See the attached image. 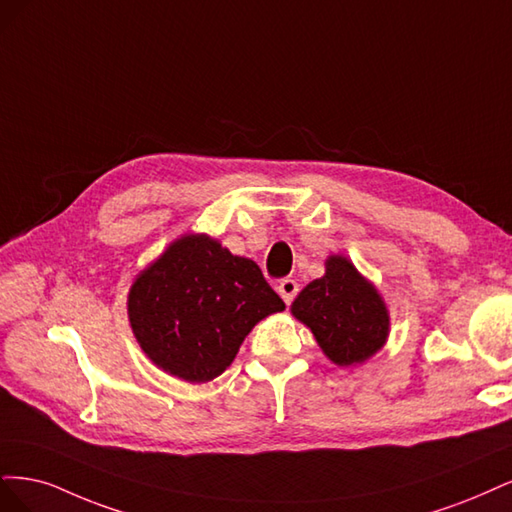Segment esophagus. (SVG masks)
<instances>
[{
	"instance_id": "1",
	"label": "esophagus",
	"mask_w": 512,
	"mask_h": 512,
	"mask_svg": "<svg viewBox=\"0 0 512 512\" xmlns=\"http://www.w3.org/2000/svg\"><path fill=\"white\" fill-rule=\"evenodd\" d=\"M278 295H280V298H283V302L289 306L291 302H293V298H295V295H298V291H300V285L298 283H295V280L293 278H285V280H280V283H278Z\"/></svg>"
}]
</instances>
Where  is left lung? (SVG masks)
<instances>
[{"instance_id": "8db88e82", "label": "left lung", "mask_w": 512, "mask_h": 512, "mask_svg": "<svg viewBox=\"0 0 512 512\" xmlns=\"http://www.w3.org/2000/svg\"><path fill=\"white\" fill-rule=\"evenodd\" d=\"M323 355L340 368L366 364L389 338V308L374 283L346 255H329L325 274L308 283L291 304Z\"/></svg>"}]
</instances>
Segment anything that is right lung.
Segmentation results:
<instances>
[{"label": "right lung", "mask_w": 512, "mask_h": 512, "mask_svg": "<svg viewBox=\"0 0 512 512\" xmlns=\"http://www.w3.org/2000/svg\"><path fill=\"white\" fill-rule=\"evenodd\" d=\"M283 310L257 263L208 234L170 242L127 293L129 325L144 355L193 385L223 374L251 329Z\"/></svg>", "instance_id": "right-lung-1"}]
</instances>
